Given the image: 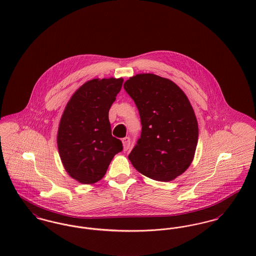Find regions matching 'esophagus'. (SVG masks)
Here are the masks:
<instances>
[{
    "label": "esophagus",
    "mask_w": 256,
    "mask_h": 256,
    "mask_svg": "<svg viewBox=\"0 0 256 256\" xmlns=\"http://www.w3.org/2000/svg\"><path fill=\"white\" fill-rule=\"evenodd\" d=\"M122 146H124V150H128L130 147V137L122 138Z\"/></svg>",
    "instance_id": "1"
}]
</instances>
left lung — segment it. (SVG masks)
Segmentation results:
<instances>
[{
	"label": "left lung",
	"instance_id": "8db88e82",
	"mask_svg": "<svg viewBox=\"0 0 256 256\" xmlns=\"http://www.w3.org/2000/svg\"><path fill=\"white\" fill-rule=\"evenodd\" d=\"M124 88L142 124L128 154L132 164L152 180L176 179L192 164L198 142V122L188 96L173 81L152 74L132 76Z\"/></svg>",
	"mask_w": 256,
	"mask_h": 256
}]
</instances>
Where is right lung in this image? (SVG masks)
<instances>
[{"label":"right lung","mask_w":256,"mask_h":256,"mask_svg":"<svg viewBox=\"0 0 256 256\" xmlns=\"http://www.w3.org/2000/svg\"><path fill=\"white\" fill-rule=\"evenodd\" d=\"M122 78L87 81L72 96L60 118L57 145L62 164L74 180L90 184L102 180L114 156L122 150L113 137L108 112Z\"/></svg>","instance_id":"obj_1"}]
</instances>
